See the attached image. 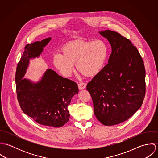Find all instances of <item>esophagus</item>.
Instances as JSON below:
<instances>
[{"label": "esophagus", "mask_w": 158, "mask_h": 158, "mask_svg": "<svg viewBox=\"0 0 158 158\" xmlns=\"http://www.w3.org/2000/svg\"><path fill=\"white\" fill-rule=\"evenodd\" d=\"M86 87V85L85 83H80L78 84V88H79V89H80V90L84 89Z\"/></svg>", "instance_id": "esophagus-1"}]
</instances>
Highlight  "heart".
<instances>
[{"label": "heart", "mask_w": 158, "mask_h": 158, "mask_svg": "<svg viewBox=\"0 0 158 158\" xmlns=\"http://www.w3.org/2000/svg\"><path fill=\"white\" fill-rule=\"evenodd\" d=\"M108 54L107 44L102 40H77L66 43L61 53L53 56V64L65 77H69L75 64L85 77L98 74L104 68Z\"/></svg>", "instance_id": "heart-1"}]
</instances>
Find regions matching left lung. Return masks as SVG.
Instances as JSON below:
<instances>
[{
    "mask_svg": "<svg viewBox=\"0 0 158 158\" xmlns=\"http://www.w3.org/2000/svg\"><path fill=\"white\" fill-rule=\"evenodd\" d=\"M98 33L109 41L112 52L108 63L86 89L97 118L112 126L128 120L140 108L145 94V69L139 51L129 40L109 30Z\"/></svg>",
    "mask_w": 158,
    "mask_h": 158,
    "instance_id": "left-lung-1",
    "label": "left lung"
}]
</instances>
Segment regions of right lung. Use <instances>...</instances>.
<instances>
[{
    "instance_id": "obj_1",
    "label": "right lung",
    "mask_w": 158,
    "mask_h": 158,
    "mask_svg": "<svg viewBox=\"0 0 158 158\" xmlns=\"http://www.w3.org/2000/svg\"><path fill=\"white\" fill-rule=\"evenodd\" d=\"M50 40V37L26 45L16 68L15 80L23 112L41 125L58 128L69 121L68 107L72 98L78 93L77 84L50 69L38 82L23 78L30 60L39 58Z\"/></svg>"
}]
</instances>
